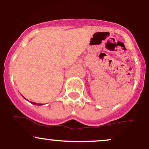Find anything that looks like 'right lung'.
<instances>
[{
  "instance_id": "1",
  "label": "right lung",
  "mask_w": 149,
  "mask_h": 149,
  "mask_svg": "<svg viewBox=\"0 0 149 149\" xmlns=\"http://www.w3.org/2000/svg\"><path fill=\"white\" fill-rule=\"evenodd\" d=\"M31 104H37L38 106H40V105H42V104H37V103H35V102H31Z\"/></svg>"
}]
</instances>
